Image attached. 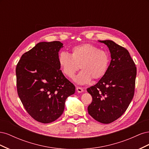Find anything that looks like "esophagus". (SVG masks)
Listing matches in <instances>:
<instances>
[{"label": "esophagus", "instance_id": "obj_1", "mask_svg": "<svg viewBox=\"0 0 149 149\" xmlns=\"http://www.w3.org/2000/svg\"><path fill=\"white\" fill-rule=\"evenodd\" d=\"M76 90H77V91L78 92V93H82V92H83L84 91V90H83V89L82 88H81V87H76Z\"/></svg>", "mask_w": 149, "mask_h": 149}]
</instances>
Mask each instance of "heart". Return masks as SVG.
<instances>
[{
	"label": "heart",
	"instance_id": "b5f03b06",
	"mask_svg": "<svg viewBox=\"0 0 149 149\" xmlns=\"http://www.w3.org/2000/svg\"><path fill=\"white\" fill-rule=\"evenodd\" d=\"M58 63L61 72L70 78H73L80 68L82 70L75 78L81 84H87L92 78H102L109 68L110 56L108 53L91 43H84L73 47L71 54L61 52Z\"/></svg>",
	"mask_w": 149,
	"mask_h": 149
}]
</instances>
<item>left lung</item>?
Segmentation results:
<instances>
[{
  "instance_id": "8db88e82",
  "label": "left lung",
  "mask_w": 149,
  "mask_h": 149,
  "mask_svg": "<svg viewBox=\"0 0 149 149\" xmlns=\"http://www.w3.org/2000/svg\"><path fill=\"white\" fill-rule=\"evenodd\" d=\"M109 48L111 61L106 73L87 89L93 97L88 107L96 120L109 124L127 110L134 95L137 68L127 49L112 40H100Z\"/></svg>"
}]
</instances>
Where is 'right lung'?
I'll use <instances>...</instances> for the list:
<instances>
[{
    "label": "right lung",
    "mask_w": 149,
    "mask_h": 149,
    "mask_svg": "<svg viewBox=\"0 0 149 149\" xmlns=\"http://www.w3.org/2000/svg\"><path fill=\"white\" fill-rule=\"evenodd\" d=\"M63 45L59 41L38 43L22 55L16 66L18 95L29 115L42 123L59 118L66 98L75 92L58 63Z\"/></svg>",
    "instance_id": "1"
}]
</instances>
